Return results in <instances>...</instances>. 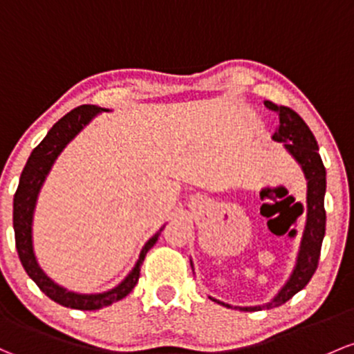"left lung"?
I'll return each mask as SVG.
<instances>
[{"label": "left lung", "mask_w": 354, "mask_h": 354, "mask_svg": "<svg viewBox=\"0 0 354 354\" xmlns=\"http://www.w3.org/2000/svg\"><path fill=\"white\" fill-rule=\"evenodd\" d=\"M265 106L274 111L280 120L277 132L273 133V140L285 142V149L302 166L305 178H307V221H305L302 243H300V251L297 256V265L293 268L288 281L277 293V297L266 305L236 307L245 312L278 307V305L288 302L295 293H299L310 281L312 274L317 270L322 239L326 234V167L322 165L321 154H319L317 140L297 111L283 105H274L273 102H265ZM212 300L218 302L215 299ZM218 304L230 308L229 304Z\"/></svg>", "instance_id": "8db88e82"}]
</instances>
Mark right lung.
<instances>
[{"mask_svg":"<svg viewBox=\"0 0 354 354\" xmlns=\"http://www.w3.org/2000/svg\"><path fill=\"white\" fill-rule=\"evenodd\" d=\"M100 111H109L105 109H100L96 105H81L77 109L71 110L68 115L61 118L57 124H54L47 136L44 137L42 142L39 144L30 154L27 165L21 171L20 183H18L17 193L13 198V229H15V243H17V251L20 256V261L24 265L25 271L37 286L49 297L54 302L64 305V307L77 308V310H96V308L106 307L113 302H118L124 297H127L132 288L139 281L140 266H142L144 258L147 251L156 244L158 237L161 236V230L156 232L151 239L147 241L146 245L140 251L139 259L130 273L125 277L122 283H118L115 288L103 293H76L62 288L57 283L50 280L42 268L39 266L33 252L32 243V222H33V210H35L37 196H39L40 188H42L46 176L49 174L52 165L57 159L64 149L77 133L81 132L91 122L93 117Z\"/></svg>","mask_w":354,"mask_h":354,"instance_id":"1","label":"right lung"}]
</instances>
